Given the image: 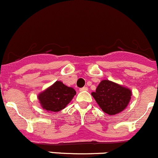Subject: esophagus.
<instances>
[{
    "instance_id": "1",
    "label": "esophagus",
    "mask_w": 158,
    "mask_h": 158,
    "mask_svg": "<svg viewBox=\"0 0 158 158\" xmlns=\"http://www.w3.org/2000/svg\"><path fill=\"white\" fill-rule=\"evenodd\" d=\"M88 91V88L87 87H83V88L79 89V91Z\"/></svg>"
}]
</instances>
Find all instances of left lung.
Here are the masks:
<instances>
[{"label": "left lung", "instance_id": "left-lung-1", "mask_svg": "<svg viewBox=\"0 0 158 158\" xmlns=\"http://www.w3.org/2000/svg\"><path fill=\"white\" fill-rule=\"evenodd\" d=\"M91 95L105 113L117 115L124 111L131 101L132 91L130 88L110 80H102Z\"/></svg>", "mask_w": 158, "mask_h": 158}]
</instances>
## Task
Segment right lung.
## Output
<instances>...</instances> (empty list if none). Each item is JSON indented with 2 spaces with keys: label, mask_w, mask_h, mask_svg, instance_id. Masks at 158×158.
<instances>
[{
  "label": "right lung",
  "mask_w": 158,
  "mask_h": 158,
  "mask_svg": "<svg viewBox=\"0 0 158 158\" xmlns=\"http://www.w3.org/2000/svg\"><path fill=\"white\" fill-rule=\"evenodd\" d=\"M76 94L73 88L67 87L60 81H56L40 93L37 98L43 110L50 112H57L64 109Z\"/></svg>",
  "instance_id": "add662e5"
}]
</instances>
